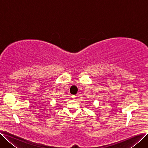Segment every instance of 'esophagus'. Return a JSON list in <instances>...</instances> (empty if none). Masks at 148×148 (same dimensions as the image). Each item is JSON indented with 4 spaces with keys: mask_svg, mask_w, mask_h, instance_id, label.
<instances>
[{
    "mask_svg": "<svg viewBox=\"0 0 148 148\" xmlns=\"http://www.w3.org/2000/svg\"><path fill=\"white\" fill-rule=\"evenodd\" d=\"M72 98H73V99H74V98H75V95H72Z\"/></svg>",
    "mask_w": 148,
    "mask_h": 148,
    "instance_id": "1",
    "label": "esophagus"
}]
</instances>
